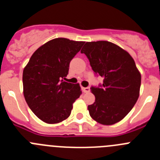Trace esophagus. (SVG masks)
Wrapping results in <instances>:
<instances>
[{"mask_svg": "<svg viewBox=\"0 0 160 160\" xmlns=\"http://www.w3.org/2000/svg\"><path fill=\"white\" fill-rule=\"evenodd\" d=\"M82 90L84 93H88L90 92V88L89 87H82Z\"/></svg>", "mask_w": 160, "mask_h": 160, "instance_id": "1", "label": "esophagus"}]
</instances>
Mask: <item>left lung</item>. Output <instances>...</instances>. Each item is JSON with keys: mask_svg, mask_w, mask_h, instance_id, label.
Returning a JSON list of instances; mask_svg holds the SVG:
<instances>
[{"mask_svg": "<svg viewBox=\"0 0 160 160\" xmlns=\"http://www.w3.org/2000/svg\"><path fill=\"white\" fill-rule=\"evenodd\" d=\"M93 71L103 78L91 87L95 102L88 106L90 117L102 125L119 122L131 111L139 96L141 74L131 55L112 42H87L81 50Z\"/></svg>", "mask_w": 160, "mask_h": 160, "instance_id": "left-lung-1", "label": "left lung"}]
</instances>
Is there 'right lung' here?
<instances>
[{
  "mask_svg": "<svg viewBox=\"0 0 160 160\" xmlns=\"http://www.w3.org/2000/svg\"><path fill=\"white\" fill-rule=\"evenodd\" d=\"M84 42L55 38L32 53L23 70V93L31 111L46 123L62 122L82 94L79 84L65 82L70 61Z\"/></svg>",
  "mask_w": 160,
  "mask_h": 160,
  "instance_id": "right-lung-1",
  "label": "right lung"
}]
</instances>
